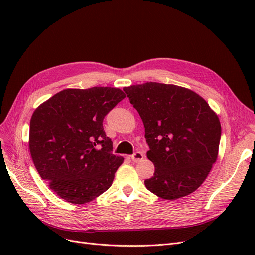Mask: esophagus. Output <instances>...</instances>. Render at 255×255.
Listing matches in <instances>:
<instances>
[{
    "instance_id": "1",
    "label": "esophagus",
    "mask_w": 255,
    "mask_h": 255,
    "mask_svg": "<svg viewBox=\"0 0 255 255\" xmlns=\"http://www.w3.org/2000/svg\"><path fill=\"white\" fill-rule=\"evenodd\" d=\"M131 159H132L133 162H139V161H141V160L143 159V154L141 152L137 151V152H135L134 154L131 156Z\"/></svg>"
}]
</instances>
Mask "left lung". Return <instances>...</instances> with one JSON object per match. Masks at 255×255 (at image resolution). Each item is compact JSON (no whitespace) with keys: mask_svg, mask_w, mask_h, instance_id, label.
<instances>
[{"mask_svg":"<svg viewBox=\"0 0 255 255\" xmlns=\"http://www.w3.org/2000/svg\"><path fill=\"white\" fill-rule=\"evenodd\" d=\"M144 126L155 165L146 189L173 200L194 192L216 162L221 137L218 116L195 92L175 85L145 83L123 89Z\"/></svg>","mask_w":255,"mask_h":255,"instance_id":"1","label":"left lung"}]
</instances>
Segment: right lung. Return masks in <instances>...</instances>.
<instances>
[{"instance_id": "right-lung-1", "label": "right lung", "mask_w": 255, "mask_h": 255, "mask_svg": "<svg viewBox=\"0 0 255 255\" xmlns=\"http://www.w3.org/2000/svg\"><path fill=\"white\" fill-rule=\"evenodd\" d=\"M125 97L118 88L66 89L35 110L29 138L34 165L66 202H92L112 186L124 158L113 154L103 119Z\"/></svg>"}]
</instances>
